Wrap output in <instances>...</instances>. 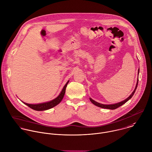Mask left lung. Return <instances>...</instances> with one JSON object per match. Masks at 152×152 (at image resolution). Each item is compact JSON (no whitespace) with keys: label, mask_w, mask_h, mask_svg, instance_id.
<instances>
[{"label":"left lung","mask_w":152,"mask_h":152,"mask_svg":"<svg viewBox=\"0 0 152 152\" xmlns=\"http://www.w3.org/2000/svg\"><path fill=\"white\" fill-rule=\"evenodd\" d=\"M139 70H138V75H139ZM138 82H139V79H137V84H136L135 89H134V91L132 92V94L130 95V96L128 97V98H127L126 99H125L124 101H121V102H119V103L115 104H111V105H104V104H100V103H98V102L95 101L94 100H93V99H92V98H89V99H90L91 102L93 104H94L95 105H96V106H97V107H100V108H105V109H110V110H115V109H116V108L120 107V106L123 105V104H124L126 102H127L129 99H130L132 98V96H133V95H134V94L135 93L136 90V89H137V85H138Z\"/></svg>","instance_id":"left-lung-1"}]
</instances>
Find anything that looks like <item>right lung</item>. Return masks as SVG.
Listing matches in <instances>:
<instances>
[{"instance_id":"obj_1","label":"right lung","mask_w":152,"mask_h":152,"mask_svg":"<svg viewBox=\"0 0 152 152\" xmlns=\"http://www.w3.org/2000/svg\"><path fill=\"white\" fill-rule=\"evenodd\" d=\"M69 82V81H68L66 83V84L64 85V86L63 88L60 95L56 98H55L54 99H53L50 102L42 103V104H29L25 103L23 102H22L24 103L27 106H28L29 108H31L32 110H35V111H44V110H47L50 109L51 108H53L54 107L58 105L63 99L64 94H65V92H66V86H67Z\"/></svg>"}]
</instances>
